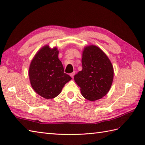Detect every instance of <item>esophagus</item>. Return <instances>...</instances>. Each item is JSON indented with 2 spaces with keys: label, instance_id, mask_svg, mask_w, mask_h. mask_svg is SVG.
<instances>
[{
  "label": "esophagus",
  "instance_id": "1",
  "mask_svg": "<svg viewBox=\"0 0 145 145\" xmlns=\"http://www.w3.org/2000/svg\"><path fill=\"white\" fill-rule=\"evenodd\" d=\"M75 72H72V73H70V76H71V77L72 78H73V76H74V75H75Z\"/></svg>",
  "mask_w": 145,
  "mask_h": 145
}]
</instances>
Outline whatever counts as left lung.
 I'll return each mask as SVG.
<instances>
[{
  "mask_svg": "<svg viewBox=\"0 0 145 145\" xmlns=\"http://www.w3.org/2000/svg\"><path fill=\"white\" fill-rule=\"evenodd\" d=\"M82 70L74 76L82 95L95 101L105 96L113 79V68L106 54L97 46L90 45L83 52Z\"/></svg>",
  "mask_w": 145,
  "mask_h": 145,
  "instance_id": "8db88e82",
  "label": "left lung"
}]
</instances>
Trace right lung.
I'll use <instances>...</instances> for the list:
<instances>
[{"instance_id":"right-lung-1","label":"right lung","mask_w":145,"mask_h":145,"mask_svg":"<svg viewBox=\"0 0 145 145\" xmlns=\"http://www.w3.org/2000/svg\"><path fill=\"white\" fill-rule=\"evenodd\" d=\"M56 47L48 45L41 48L30 63L29 78L37 93L46 99H51L60 93L63 86L72 78L64 73V69L58 57Z\"/></svg>"}]
</instances>
